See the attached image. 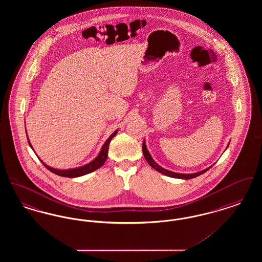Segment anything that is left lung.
Wrapping results in <instances>:
<instances>
[{"label":"left lung","mask_w":262,"mask_h":262,"mask_svg":"<svg viewBox=\"0 0 262 262\" xmlns=\"http://www.w3.org/2000/svg\"><path fill=\"white\" fill-rule=\"evenodd\" d=\"M142 151H143V155H144L146 161L148 162V164H149L150 166H151L153 169H155L157 172H159V173H161V174H166V176L171 177V178L188 180V179H192V178H195V177H198V176H200V174L205 173L206 171H208V170L211 168V167H209V168H207V169H205V170H202V171L198 172V173H194V174H180V173H174V172H172V171H168V170L164 169V168H162L161 166H159L157 163L155 162V161L152 159V157H151L148 150L146 148V145H145V142H144V141H143V144H142Z\"/></svg>","instance_id":"left-lung-1"}]
</instances>
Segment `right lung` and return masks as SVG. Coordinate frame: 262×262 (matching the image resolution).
Returning <instances> with one entry per match:
<instances>
[{"label":"right lung","instance_id":"right-lung-1","mask_svg":"<svg viewBox=\"0 0 262 262\" xmlns=\"http://www.w3.org/2000/svg\"><path fill=\"white\" fill-rule=\"evenodd\" d=\"M117 130H115L113 133L112 135L110 136V137L105 141L104 145L102 146V149L100 151L98 156L90 163H88L84 166H81V167H78V168H75V169H69V170H58V169H55V168H52L49 167L48 165H46L45 163H43V161H41L42 164L51 171L52 173L54 174H58V176H61V177H68V178H76V177H80V176H83V174H89L91 172H94L95 170L99 169L101 166L104 165V163L106 162V159H107V156H108V149H109V144H110V141L112 140L113 137H115L117 135ZM28 139V137H27ZM28 144L29 146L32 148L31 144H30V141L28 140Z\"/></svg>","mask_w":262,"mask_h":262}]
</instances>
